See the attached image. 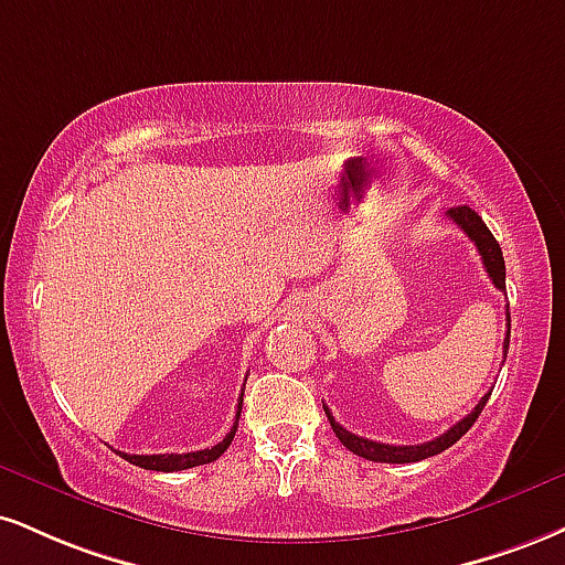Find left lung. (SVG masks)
Segmentation results:
<instances>
[{"mask_svg":"<svg viewBox=\"0 0 565 565\" xmlns=\"http://www.w3.org/2000/svg\"><path fill=\"white\" fill-rule=\"evenodd\" d=\"M447 217H450L452 223H458V226L468 234V239L477 244L481 263H484L487 274H489V278H492L494 287H498L500 291L505 289V260H502V249H500L498 239L492 236V231L487 228V223L481 221V215L473 213L468 205H460V207L447 210ZM505 318H508V334H505V342H502V350L508 352V344H511V308L505 310ZM489 394L492 392H487L484 397L479 399V405L473 407L466 418H460L458 424L450 426L445 434H439V437L431 441H424V445H384V441L358 437V434H352L344 429V426L337 424L329 407L323 405V411H326V416H329L331 429H334L339 441H342L350 452H355L365 460H376V463H418V460L431 458V455H439L441 450H447V447H452L455 441L463 437V434L473 426V420L479 418V413L484 411Z\"/></svg>","mask_w":565,"mask_h":565,"instance_id":"left-lung-1","label":"left lung"}]
</instances>
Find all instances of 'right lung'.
<instances>
[{
  "mask_svg": "<svg viewBox=\"0 0 565 565\" xmlns=\"http://www.w3.org/2000/svg\"><path fill=\"white\" fill-rule=\"evenodd\" d=\"M242 399H244V390H242L239 405H236V420H234V426H231V431L226 434V439L217 441V445H213V447H207V450L181 452V455L179 452H166V455H128V452H120V458L128 460V463L139 466V468H147V471H183V468L213 463V460H217L223 452L228 450L231 439H234L236 426H239V416H242Z\"/></svg>",
  "mask_w": 565,
  "mask_h": 565,
  "instance_id": "add662e5",
  "label": "right lung"
}]
</instances>
